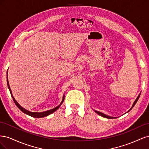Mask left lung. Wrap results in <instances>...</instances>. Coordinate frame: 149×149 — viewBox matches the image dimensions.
Returning <instances> with one entry per match:
<instances>
[{
    "label": "left lung",
    "instance_id": "1",
    "mask_svg": "<svg viewBox=\"0 0 149 149\" xmlns=\"http://www.w3.org/2000/svg\"><path fill=\"white\" fill-rule=\"evenodd\" d=\"M140 95H141V94H139V95L138 96V97H137V99L136 100V101H134V104H133V105H132V107H131V109H130L129 111H130L132 109V107L135 106V104H136V102H137V101H138V100H139V97H140ZM95 111L97 114H98L99 115H100V116H102V117H104V118H108V119H114L115 118H113V117H111V116H107V115H106V114H103V113H101V112H98V111Z\"/></svg>",
    "mask_w": 149,
    "mask_h": 149
}]
</instances>
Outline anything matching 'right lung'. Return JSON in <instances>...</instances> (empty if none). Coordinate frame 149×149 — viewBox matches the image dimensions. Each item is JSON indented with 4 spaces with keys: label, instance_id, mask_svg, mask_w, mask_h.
Returning <instances> with one entry per match:
<instances>
[{
    "label": "right lung",
    "instance_id": "right-lung-1",
    "mask_svg": "<svg viewBox=\"0 0 149 149\" xmlns=\"http://www.w3.org/2000/svg\"><path fill=\"white\" fill-rule=\"evenodd\" d=\"M7 73H8V71H7ZM7 85H8V89H9V90H10V94H11V96H12V98H13V101H14V102H15V104H16V106H17L18 107H19V109H20L21 111L23 112L24 113H25V114H27V115H29V116H30L33 117V118H43V117H46V116H48V115H49V114H52L53 112L56 111L58 109V108L60 107V106L61 105V104L63 103V101H64V100H65V98H64L65 96H63V101H62V102H61L59 106H57V107H55V108H53V109H51V110H48V111H47L42 112H30V111H27V110L25 109L24 108H23L22 106H20V105L19 104V103H18V102L16 101V100H15V98L13 97V96H12L11 89H10V86H9V84H8V78H7Z\"/></svg>",
    "mask_w": 149,
    "mask_h": 149
}]
</instances>
